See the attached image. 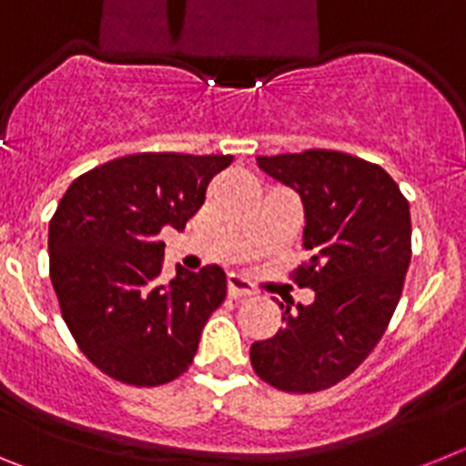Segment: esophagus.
Segmentation results:
<instances>
[{
    "mask_svg": "<svg viewBox=\"0 0 466 466\" xmlns=\"http://www.w3.org/2000/svg\"><path fill=\"white\" fill-rule=\"evenodd\" d=\"M254 287L247 279H242L240 275H228V296L230 299H245V296H252Z\"/></svg>",
    "mask_w": 466,
    "mask_h": 466,
    "instance_id": "1",
    "label": "esophagus"
}]
</instances>
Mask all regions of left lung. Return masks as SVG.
Wrapping results in <instances>:
<instances>
[{
    "label": "left lung",
    "mask_w": 466,
    "mask_h": 466,
    "mask_svg": "<svg viewBox=\"0 0 466 466\" xmlns=\"http://www.w3.org/2000/svg\"><path fill=\"white\" fill-rule=\"evenodd\" d=\"M306 209L310 258L294 270L310 306L279 303L282 329L249 350L254 371L282 392H319L371 355L401 299L410 263V209L380 166L343 151L258 156Z\"/></svg>",
    "instance_id": "8db88e82"
}]
</instances>
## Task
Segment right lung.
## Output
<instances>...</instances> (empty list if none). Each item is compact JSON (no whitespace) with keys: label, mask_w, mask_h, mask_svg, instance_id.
I'll list each match as a JSON object with an SVG mask.
<instances>
[{"label":"right lung","mask_w":466,"mask_h":466,"mask_svg":"<svg viewBox=\"0 0 466 466\" xmlns=\"http://www.w3.org/2000/svg\"><path fill=\"white\" fill-rule=\"evenodd\" d=\"M233 156L133 154L76 177L48 224L51 282L79 350L126 385L158 387L191 366L226 273L177 266L163 282L160 230H184Z\"/></svg>","instance_id":"1"}]
</instances>
